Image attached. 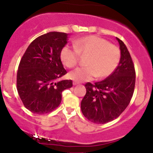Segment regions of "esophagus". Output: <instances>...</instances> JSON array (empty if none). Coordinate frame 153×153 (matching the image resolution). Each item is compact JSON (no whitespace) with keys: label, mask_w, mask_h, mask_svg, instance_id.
Listing matches in <instances>:
<instances>
[{"label":"esophagus","mask_w":153,"mask_h":153,"mask_svg":"<svg viewBox=\"0 0 153 153\" xmlns=\"http://www.w3.org/2000/svg\"><path fill=\"white\" fill-rule=\"evenodd\" d=\"M73 84H74V85H79V82H73Z\"/></svg>","instance_id":"1"}]
</instances>
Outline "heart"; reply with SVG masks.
Returning a JSON list of instances; mask_svg holds the SVG:
<instances>
[{"label":"heart","instance_id":"heart-1","mask_svg":"<svg viewBox=\"0 0 153 153\" xmlns=\"http://www.w3.org/2000/svg\"><path fill=\"white\" fill-rule=\"evenodd\" d=\"M75 49L65 46L60 52V59L65 66L74 68L78 65L79 57L88 56L85 68H77L69 74L71 79L77 82L90 81L94 77L104 79L117 68L121 51L116 45L96 35H88L74 42Z\"/></svg>","mask_w":153,"mask_h":153}]
</instances>
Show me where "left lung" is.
<instances>
[{"label":"left lung","instance_id":"8db88e82","mask_svg":"<svg viewBox=\"0 0 153 153\" xmlns=\"http://www.w3.org/2000/svg\"><path fill=\"white\" fill-rule=\"evenodd\" d=\"M117 39L121 59L116 71L101 82H86V94L81 101V110L88 120L105 124L119 117L128 106L134 91V65L125 43Z\"/></svg>","mask_w":153,"mask_h":153}]
</instances>
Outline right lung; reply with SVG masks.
<instances>
[{"mask_svg":"<svg viewBox=\"0 0 153 153\" xmlns=\"http://www.w3.org/2000/svg\"><path fill=\"white\" fill-rule=\"evenodd\" d=\"M68 34L49 32L37 37L25 52L19 65L16 87L25 107L37 114L56 110L62 92L71 88V79L58 81L67 74L60 52L67 44Z\"/></svg>","mask_w":153,"mask_h":153,"instance_id":"add662e5","label":"right lung"}]
</instances>
